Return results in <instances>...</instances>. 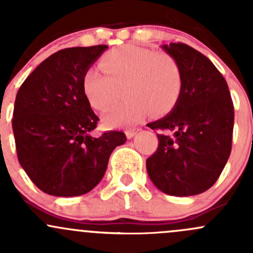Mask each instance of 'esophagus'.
<instances>
[{
    "mask_svg": "<svg viewBox=\"0 0 253 253\" xmlns=\"http://www.w3.org/2000/svg\"><path fill=\"white\" fill-rule=\"evenodd\" d=\"M138 132V129H128V131H126V136L127 138H132V137H134V134Z\"/></svg>",
    "mask_w": 253,
    "mask_h": 253,
    "instance_id": "esophagus-1",
    "label": "esophagus"
}]
</instances>
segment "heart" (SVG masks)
Masks as SVG:
<instances>
[{
    "mask_svg": "<svg viewBox=\"0 0 253 253\" xmlns=\"http://www.w3.org/2000/svg\"><path fill=\"white\" fill-rule=\"evenodd\" d=\"M106 73L88 68L82 78V88L89 105L104 112L119 98L126 100L104 116L108 127L127 126L142 121L150 111L164 115L177 104L182 90V72L174 56L137 45H124L101 57Z\"/></svg>",
    "mask_w": 253,
    "mask_h": 253,
    "instance_id": "heart-1",
    "label": "heart"
}]
</instances>
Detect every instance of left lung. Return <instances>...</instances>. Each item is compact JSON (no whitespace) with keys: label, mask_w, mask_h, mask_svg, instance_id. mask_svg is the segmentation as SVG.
<instances>
[{"label":"left lung","mask_w":253,"mask_h":253,"mask_svg":"<svg viewBox=\"0 0 253 253\" xmlns=\"http://www.w3.org/2000/svg\"><path fill=\"white\" fill-rule=\"evenodd\" d=\"M182 72V90L170 114L148 124L162 129L147 159L150 180L162 192L186 197L205 192L220 176L231 152L234 104L218 68L182 42L163 46Z\"/></svg>","instance_id":"1"}]
</instances>
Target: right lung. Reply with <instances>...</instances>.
I'll return each instance as SVG.
<instances>
[{
    "instance_id": "add662e5",
    "label": "right lung",
    "mask_w": 253,
    "mask_h": 253,
    "mask_svg": "<svg viewBox=\"0 0 253 253\" xmlns=\"http://www.w3.org/2000/svg\"><path fill=\"white\" fill-rule=\"evenodd\" d=\"M106 48L57 51L18 90L12 119L18 160L47 195L75 197L93 190L105 174L112 150L126 142L121 131L90 136L99 117L84 96L82 78Z\"/></svg>"
}]
</instances>
